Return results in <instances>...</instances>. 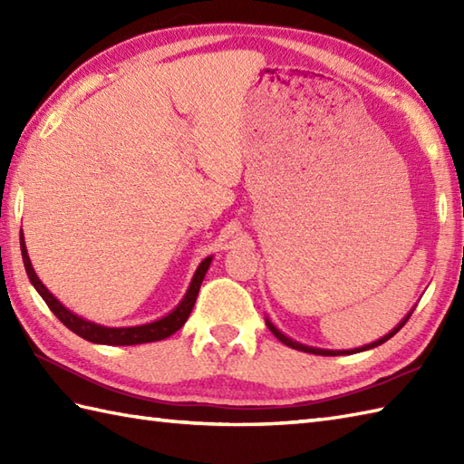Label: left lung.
<instances>
[{
	"label": "left lung",
	"instance_id": "8db88e82",
	"mask_svg": "<svg viewBox=\"0 0 464 464\" xmlns=\"http://www.w3.org/2000/svg\"><path fill=\"white\" fill-rule=\"evenodd\" d=\"M412 311L415 309H411L409 313H407V317L402 319L395 329H392L391 333H387L384 334V337H381V339H377V341H372V343H369V344H364V347H357V349H349V351H331V349H317V347H309V344H303V343H299V341H293L291 337H287V334L285 333H281L277 327H275V324L269 321V317L265 319V324H267L269 327V331L275 334V337H277L283 344H287V347H291V349H295V351H303V353H313V354H323V357H339V354H354V353H361V351H369V349H374V347H379V344H382V343H387L392 334H397L401 329H402V324H405L407 321H409V317L412 314Z\"/></svg>",
	"mask_w": 464,
	"mask_h": 464
}]
</instances>
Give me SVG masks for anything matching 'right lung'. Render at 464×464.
<instances>
[{"mask_svg":"<svg viewBox=\"0 0 464 464\" xmlns=\"http://www.w3.org/2000/svg\"><path fill=\"white\" fill-rule=\"evenodd\" d=\"M19 247H22V257H24V265H25V273L29 281L35 287V291L42 295V299L47 303V307L52 309V313L55 317L62 321L69 331H73L75 334H80L82 339L90 341V343H97V344H141V343H153V341H163L173 334L175 331H179L185 321L189 319L191 309L195 304L197 295H199V287L205 279V273L209 269V265L213 261V257H205L199 267H197L193 279L189 283V289L183 295V299L179 301V304L171 311L167 313L165 317L145 323V324H135V327H105V324H97L93 321H87L80 314H75L73 311H69L63 303H59L45 285L39 281L37 273L34 271V265L29 261L27 255V247H25V239H24V231L19 233Z\"/></svg>","mask_w":464,"mask_h":464,"instance_id":"1","label":"right lung"}]
</instances>
